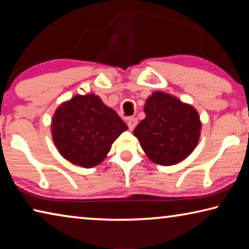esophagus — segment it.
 I'll list each match as a JSON object with an SVG mask.
<instances>
[{
	"mask_svg": "<svg viewBox=\"0 0 249 249\" xmlns=\"http://www.w3.org/2000/svg\"><path fill=\"white\" fill-rule=\"evenodd\" d=\"M137 123H138V120L136 117H129L127 120V126L130 130H133L135 128V126L137 125Z\"/></svg>",
	"mask_w": 249,
	"mask_h": 249,
	"instance_id": "obj_1",
	"label": "esophagus"
}]
</instances>
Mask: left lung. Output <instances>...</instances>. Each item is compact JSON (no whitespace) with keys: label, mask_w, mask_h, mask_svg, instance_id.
Here are the masks:
<instances>
[{"label":"left lung","mask_w":249,"mask_h":249,"mask_svg":"<svg viewBox=\"0 0 249 249\" xmlns=\"http://www.w3.org/2000/svg\"><path fill=\"white\" fill-rule=\"evenodd\" d=\"M144 111L146 117L135 127L134 136L151 161L177 165L195 150L202 123L192 105L156 91L147 98Z\"/></svg>","instance_id":"1"}]
</instances>
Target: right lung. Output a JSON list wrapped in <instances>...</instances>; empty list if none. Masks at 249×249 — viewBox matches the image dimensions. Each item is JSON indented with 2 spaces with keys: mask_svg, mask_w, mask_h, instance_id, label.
I'll return each mask as SVG.
<instances>
[{
  "mask_svg": "<svg viewBox=\"0 0 249 249\" xmlns=\"http://www.w3.org/2000/svg\"><path fill=\"white\" fill-rule=\"evenodd\" d=\"M127 129L117 113L93 93L74 95L59 105L52 120L53 141L65 159L92 168L102 162L112 144Z\"/></svg>",
  "mask_w": 249,
  "mask_h": 249,
  "instance_id": "obj_1",
  "label": "right lung"
}]
</instances>
